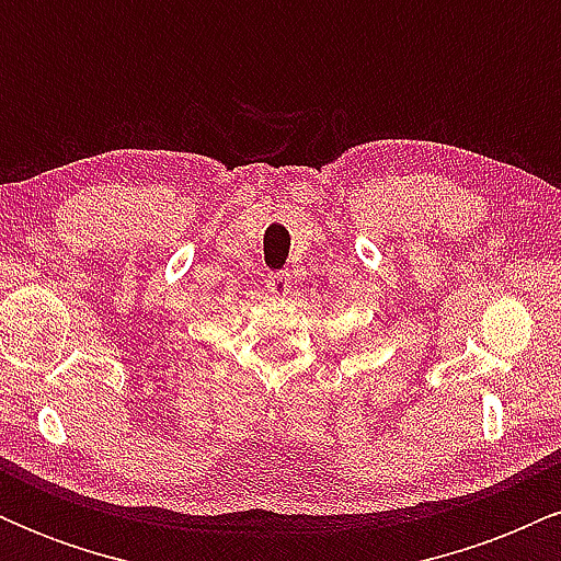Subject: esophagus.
I'll return each mask as SVG.
<instances>
[{"instance_id":"1","label":"esophagus","mask_w":561,"mask_h":561,"mask_svg":"<svg viewBox=\"0 0 561 561\" xmlns=\"http://www.w3.org/2000/svg\"><path fill=\"white\" fill-rule=\"evenodd\" d=\"M289 287H293V279H289L287 272H276L266 276V289L272 295H287Z\"/></svg>"}]
</instances>
